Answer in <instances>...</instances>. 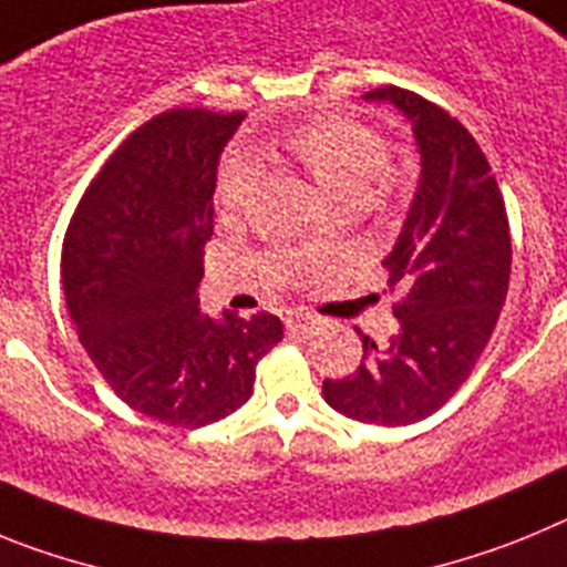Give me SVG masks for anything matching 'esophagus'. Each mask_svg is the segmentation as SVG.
<instances>
[{
  "label": "esophagus",
  "mask_w": 567,
  "mask_h": 567,
  "mask_svg": "<svg viewBox=\"0 0 567 567\" xmlns=\"http://www.w3.org/2000/svg\"><path fill=\"white\" fill-rule=\"evenodd\" d=\"M284 327H287L289 334L307 338V334H312V329H315V318H309V315H303V312H287V318H284Z\"/></svg>",
  "instance_id": "34e87169"
}]
</instances>
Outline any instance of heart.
Wrapping results in <instances>:
<instances>
[{"label": "heart", "instance_id": "b5f03b06", "mask_svg": "<svg viewBox=\"0 0 567 567\" xmlns=\"http://www.w3.org/2000/svg\"><path fill=\"white\" fill-rule=\"evenodd\" d=\"M284 147L307 167V173L332 195L334 202L346 195L363 198L374 175L383 169L385 158H389L383 138L374 130L352 122V118H338V115L303 124L284 138ZM255 175H258V164L252 155L240 153V150L229 153L218 169L221 204L238 207L252 189Z\"/></svg>", "mask_w": 567, "mask_h": 567}]
</instances>
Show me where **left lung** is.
Returning a JSON list of instances; mask_svg holds the SVG:
<instances>
[{"instance_id": "1", "label": "left lung", "mask_w": 567, "mask_h": 567, "mask_svg": "<svg viewBox=\"0 0 567 567\" xmlns=\"http://www.w3.org/2000/svg\"><path fill=\"white\" fill-rule=\"evenodd\" d=\"M412 122L420 184L383 260L400 332L363 340L354 374L323 380V400L358 423L409 425L449 403L485 352L508 295L511 235L503 193L474 135L412 90L365 93Z\"/></svg>"}]
</instances>
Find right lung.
<instances>
[{
	"mask_svg": "<svg viewBox=\"0 0 567 567\" xmlns=\"http://www.w3.org/2000/svg\"><path fill=\"white\" fill-rule=\"evenodd\" d=\"M244 113L175 107L124 138L84 189L62 247L68 315L118 398L167 425L227 417L284 338L275 315L198 307L218 158Z\"/></svg>",
	"mask_w": 567,
	"mask_h": 567,
	"instance_id": "1",
	"label": "right lung"
}]
</instances>
